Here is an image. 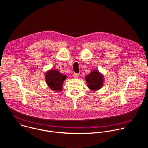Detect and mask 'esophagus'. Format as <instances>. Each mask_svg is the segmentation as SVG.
<instances>
[{
    "label": "esophagus",
    "mask_w": 148,
    "mask_h": 148,
    "mask_svg": "<svg viewBox=\"0 0 148 148\" xmlns=\"http://www.w3.org/2000/svg\"><path fill=\"white\" fill-rule=\"evenodd\" d=\"M73 77L74 78H78V77H79V74L78 73H74L73 74Z\"/></svg>",
    "instance_id": "esophagus-1"
}]
</instances>
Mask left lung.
Returning <instances> with one entry per match:
<instances>
[{
	"instance_id": "8db88e82",
	"label": "left lung",
	"mask_w": 148,
	"mask_h": 148,
	"mask_svg": "<svg viewBox=\"0 0 148 148\" xmlns=\"http://www.w3.org/2000/svg\"><path fill=\"white\" fill-rule=\"evenodd\" d=\"M88 88L91 90H97L101 88L103 83L102 75L98 71H94L86 77Z\"/></svg>"
}]
</instances>
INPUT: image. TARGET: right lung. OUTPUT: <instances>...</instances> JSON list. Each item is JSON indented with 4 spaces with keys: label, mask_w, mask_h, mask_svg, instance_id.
Listing matches in <instances>:
<instances>
[{
    "label": "right lung",
    "mask_w": 148,
    "mask_h": 148,
    "mask_svg": "<svg viewBox=\"0 0 148 148\" xmlns=\"http://www.w3.org/2000/svg\"><path fill=\"white\" fill-rule=\"evenodd\" d=\"M67 78L57 70H50L46 73V80L49 87L53 90L61 91L62 82Z\"/></svg>",
    "instance_id": "1"
}]
</instances>
